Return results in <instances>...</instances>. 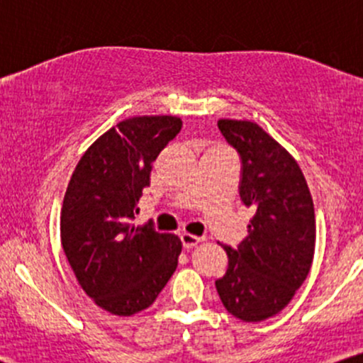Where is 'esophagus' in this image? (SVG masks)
<instances>
[{
    "instance_id": "34e87169",
    "label": "esophagus",
    "mask_w": 363,
    "mask_h": 363,
    "mask_svg": "<svg viewBox=\"0 0 363 363\" xmlns=\"http://www.w3.org/2000/svg\"><path fill=\"white\" fill-rule=\"evenodd\" d=\"M181 242L182 245H184V249H193L194 245H198L199 242H201V239L196 235H191V234H181Z\"/></svg>"
}]
</instances>
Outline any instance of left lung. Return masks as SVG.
Returning a JSON list of instances; mask_svg holds the SVG:
<instances>
[{
    "instance_id": "1",
    "label": "left lung",
    "mask_w": 363,
    "mask_h": 363,
    "mask_svg": "<svg viewBox=\"0 0 363 363\" xmlns=\"http://www.w3.org/2000/svg\"><path fill=\"white\" fill-rule=\"evenodd\" d=\"M218 129L239 153V194L254 216L239 247H223L228 266L215 285L232 315L259 323L285 309L311 272L314 203L297 160L261 126L220 119Z\"/></svg>"
}]
</instances>
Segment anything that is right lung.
Returning <instances> with one entry per match:
<instances>
[{"instance_id": "obj_1", "label": "right lung", "mask_w": 363, "mask_h": 363, "mask_svg": "<svg viewBox=\"0 0 363 363\" xmlns=\"http://www.w3.org/2000/svg\"><path fill=\"white\" fill-rule=\"evenodd\" d=\"M181 128L176 116L121 121L83 153L66 187L62 251L85 294L111 314L147 309L177 268L181 239L133 220L152 162Z\"/></svg>"}]
</instances>
